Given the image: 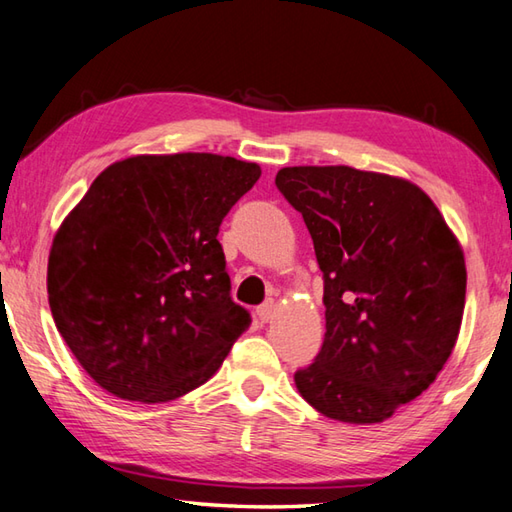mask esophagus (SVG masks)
<instances>
[{
	"label": "esophagus",
	"mask_w": 512,
	"mask_h": 512,
	"mask_svg": "<svg viewBox=\"0 0 512 512\" xmlns=\"http://www.w3.org/2000/svg\"><path fill=\"white\" fill-rule=\"evenodd\" d=\"M273 310H275V306H273V302H266V304H262V306H257V310H255V315H257V319L262 324H266L270 317H273Z\"/></svg>",
	"instance_id": "esophagus-1"
}]
</instances>
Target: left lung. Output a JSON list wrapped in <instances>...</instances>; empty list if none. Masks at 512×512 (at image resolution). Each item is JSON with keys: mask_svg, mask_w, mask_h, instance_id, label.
Returning <instances> with one entry per match:
<instances>
[{"mask_svg": "<svg viewBox=\"0 0 512 512\" xmlns=\"http://www.w3.org/2000/svg\"><path fill=\"white\" fill-rule=\"evenodd\" d=\"M275 186L302 213L324 273V344L295 373L297 390L337 422H384L453 353L466 302L462 248L406 179L293 166Z\"/></svg>", "mask_w": 512, "mask_h": 512, "instance_id": "obj_1", "label": "left lung"}]
</instances>
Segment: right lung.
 Wrapping results in <instances>:
<instances>
[{"mask_svg": "<svg viewBox=\"0 0 512 512\" xmlns=\"http://www.w3.org/2000/svg\"><path fill=\"white\" fill-rule=\"evenodd\" d=\"M262 175L210 153L137 155L90 184L48 257V304L108 393L159 404L208 382L250 313L230 297L219 226Z\"/></svg>", "mask_w": 512, "mask_h": 512, "instance_id": "obj_1", "label": "right lung"}]
</instances>
